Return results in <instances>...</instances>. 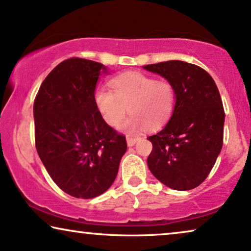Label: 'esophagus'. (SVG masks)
Masks as SVG:
<instances>
[{
	"label": "esophagus",
	"mask_w": 251,
	"mask_h": 251,
	"mask_svg": "<svg viewBox=\"0 0 251 251\" xmlns=\"http://www.w3.org/2000/svg\"><path fill=\"white\" fill-rule=\"evenodd\" d=\"M137 142V138H133V137H126V144H128L129 147L133 146Z\"/></svg>",
	"instance_id": "34e87169"
}]
</instances>
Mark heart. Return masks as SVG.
Masks as SVG:
<instances>
[{
	"mask_svg": "<svg viewBox=\"0 0 251 251\" xmlns=\"http://www.w3.org/2000/svg\"><path fill=\"white\" fill-rule=\"evenodd\" d=\"M112 90L99 87L95 102L104 121L119 126L131 113L123 129L138 132L145 126L156 129L168 122L176 105V91L169 81H160L139 72H128L112 78Z\"/></svg>",
	"mask_w": 251,
	"mask_h": 251,
	"instance_id": "1",
	"label": "heart"
}]
</instances>
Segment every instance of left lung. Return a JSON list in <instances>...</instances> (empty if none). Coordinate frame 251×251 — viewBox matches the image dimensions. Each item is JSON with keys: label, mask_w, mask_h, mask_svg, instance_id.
<instances>
[{"label": "left lung", "mask_w": 251, "mask_h": 251, "mask_svg": "<svg viewBox=\"0 0 251 251\" xmlns=\"http://www.w3.org/2000/svg\"><path fill=\"white\" fill-rule=\"evenodd\" d=\"M174 85L176 105L166 126L149 139L151 173L166 186L188 191L208 177L223 146L225 113L214 78L180 60L143 66Z\"/></svg>", "instance_id": "left-lung-1"}]
</instances>
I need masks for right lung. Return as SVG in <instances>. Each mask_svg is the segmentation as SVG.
I'll return each instance as SVG.
<instances>
[{
  "label": "right lung",
  "mask_w": 251,
  "mask_h": 251,
  "mask_svg": "<svg viewBox=\"0 0 251 251\" xmlns=\"http://www.w3.org/2000/svg\"><path fill=\"white\" fill-rule=\"evenodd\" d=\"M100 63L71 58L57 65L34 101L35 145L52 180L65 193L92 199L115 180L126 137L104 121L95 102Z\"/></svg>",
  "instance_id": "1"
}]
</instances>
